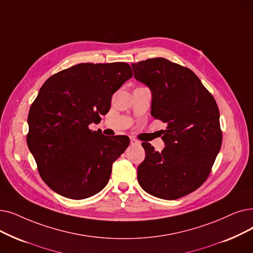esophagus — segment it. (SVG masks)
Listing matches in <instances>:
<instances>
[{
	"mask_svg": "<svg viewBox=\"0 0 253 253\" xmlns=\"http://www.w3.org/2000/svg\"><path fill=\"white\" fill-rule=\"evenodd\" d=\"M130 144L131 145H137V144H139V141L137 139L133 138V137H130Z\"/></svg>",
	"mask_w": 253,
	"mask_h": 253,
	"instance_id": "esophagus-1",
	"label": "esophagus"
}]
</instances>
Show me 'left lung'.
I'll return each mask as SVG.
<instances>
[{
    "instance_id": "obj_1",
    "label": "left lung",
    "mask_w": 253,
    "mask_h": 253,
    "mask_svg": "<svg viewBox=\"0 0 253 253\" xmlns=\"http://www.w3.org/2000/svg\"><path fill=\"white\" fill-rule=\"evenodd\" d=\"M134 79L152 93L151 115L167 123L155 151L142 142L146 158L137 169L140 187L162 200H177L207 180L222 142L214 97L188 68L164 58L132 64Z\"/></svg>"
}]
</instances>
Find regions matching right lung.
<instances>
[{"mask_svg":"<svg viewBox=\"0 0 253 253\" xmlns=\"http://www.w3.org/2000/svg\"><path fill=\"white\" fill-rule=\"evenodd\" d=\"M131 78L127 63H82L40 87L30 107L27 142L41 178L54 192L84 200L105 187L113 163L130 140L109 138L89 125L107 114L113 94Z\"/></svg>","mask_w":253,"mask_h":253,"instance_id":"right-lung-1","label":"right lung"}]
</instances>
